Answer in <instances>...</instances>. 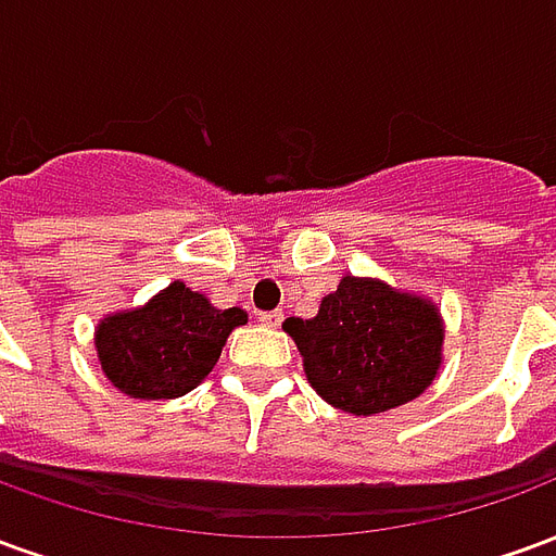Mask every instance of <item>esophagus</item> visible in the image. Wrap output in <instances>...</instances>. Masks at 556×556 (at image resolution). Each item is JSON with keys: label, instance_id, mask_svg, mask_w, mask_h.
<instances>
[{"label": "esophagus", "instance_id": "1", "mask_svg": "<svg viewBox=\"0 0 556 556\" xmlns=\"http://www.w3.org/2000/svg\"><path fill=\"white\" fill-rule=\"evenodd\" d=\"M258 321L267 327H279L282 325V313L279 309H274V313H258Z\"/></svg>", "mask_w": 556, "mask_h": 556}]
</instances>
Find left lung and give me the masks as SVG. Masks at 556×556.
<instances>
[{"instance_id": "8db88e82", "label": "left lung", "mask_w": 556, "mask_h": 556, "mask_svg": "<svg viewBox=\"0 0 556 556\" xmlns=\"http://www.w3.org/2000/svg\"><path fill=\"white\" fill-rule=\"evenodd\" d=\"M286 330L301 349L315 393L357 417L417 399L441 366L438 309L378 279L342 277L315 318H289Z\"/></svg>"}]
</instances>
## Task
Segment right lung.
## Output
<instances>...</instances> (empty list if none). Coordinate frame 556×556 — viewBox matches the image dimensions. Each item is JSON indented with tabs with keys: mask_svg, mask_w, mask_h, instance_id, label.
<instances>
[{
	"mask_svg": "<svg viewBox=\"0 0 556 556\" xmlns=\"http://www.w3.org/2000/svg\"><path fill=\"white\" fill-rule=\"evenodd\" d=\"M247 321L231 306L217 309L205 294L172 282L142 309L103 318L94 337L103 375L134 399H175L202 384L226 337Z\"/></svg>",
	"mask_w": 556,
	"mask_h": 556,
	"instance_id": "obj_1",
	"label": "right lung"
}]
</instances>
